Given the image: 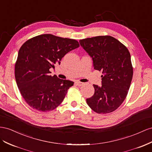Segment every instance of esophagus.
Wrapping results in <instances>:
<instances>
[{
    "instance_id": "34e87169",
    "label": "esophagus",
    "mask_w": 152,
    "mask_h": 152,
    "mask_svg": "<svg viewBox=\"0 0 152 152\" xmlns=\"http://www.w3.org/2000/svg\"><path fill=\"white\" fill-rule=\"evenodd\" d=\"M75 84H76L77 86H83V85L84 84L83 83H80V82H79V81L75 82Z\"/></svg>"
}]
</instances>
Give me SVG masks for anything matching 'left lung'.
<instances>
[{"label": "left lung", "instance_id": "obj_1", "mask_svg": "<svg viewBox=\"0 0 152 152\" xmlns=\"http://www.w3.org/2000/svg\"><path fill=\"white\" fill-rule=\"evenodd\" d=\"M80 46L91 57L94 69L102 71V86L93 84L95 93L86 102L98 114L111 113L125 99L133 76L130 52L110 36L81 39Z\"/></svg>", "mask_w": 152, "mask_h": 152}]
</instances>
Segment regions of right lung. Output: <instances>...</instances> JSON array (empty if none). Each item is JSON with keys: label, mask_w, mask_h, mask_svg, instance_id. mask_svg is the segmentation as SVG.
Returning a JSON list of instances; mask_svg holds the SVG:
<instances>
[{"label": "right lung", "mask_w": 152, "mask_h": 152, "mask_svg": "<svg viewBox=\"0 0 152 152\" xmlns=\"http://www.w3.org/2000/svg\"><path fill=\"white\" fill-rule=\"evenodd\" d=\"M79 47L75 39L45 34L27 40L20 47L15 79L22 96L32 108L51 111L63 101L74 83L56 75L52 77L50 69H54L68 52Z\"/></svg>", "instance_id": "add662e5"}]
</instances>
